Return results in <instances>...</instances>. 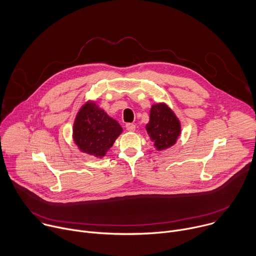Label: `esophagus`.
Listing matches in <instances>:
<instances>
[{
    "label": "esophagus",
    "instance_id": "esophagus-1",
    "mask_svg": "<svg viewBox=\"0 0 256 256\" xmlns=\"http://www.w3.org/2000/svg\"><path fill=\"white\" fill-rule=\"evenodd\" d=\"M126 128L128 132H134V130H136V126L132 124H126Z\"/></svg>",
    "mask_w": 256,
    "mask_h": 256
}]
</instances>
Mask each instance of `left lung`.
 <instances>
[{
  "mask_svg": "<svg viewBox=\"0 0 256 256\" xmlns=\"http://www.w3.org/2000/svg\"><path fill=\"white\" fill-rule=\"evenodd\" d=\"M146 130L157 151L174 146L181 134V124L172 109L165 103L152 104Z\"/></svg>",
  "mask_w": 256,
  "mask_h": 256,
  "instance_id": "8db88e82",
  "label": "left lung"
}]
</instances>
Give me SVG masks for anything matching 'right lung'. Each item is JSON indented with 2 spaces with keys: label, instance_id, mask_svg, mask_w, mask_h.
I'll list each match as a JSON object with an SVG mask.
<instances>
[{
  "label": "right lung",
  "instance_id": "add662e5",
  "mask_svg": "<svg viewBox=\"0 0 256 256\" xmlns=\"http://www.w3.org/2000/svg\"><path fill=\"white\" fill-rule=\"evenodd\" d=\"M122 128L93 100H88L79 109L72 124V140L78 149L90 156L103 158Z\"/></svg>",
  "mask_w": 256,
  "mask_h": 256
}]
</instances>
